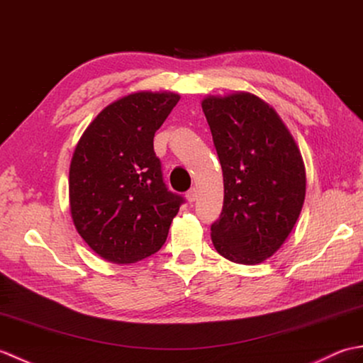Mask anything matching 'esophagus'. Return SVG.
<instances>
[{"mask_svg": "<svg viewBox=\"0 0 363 363\" xmlns=\"http://www.w3.org/2000/svg\"><path fill=\"white\" fill-rule=\"evenodd\" d=\"M186 198H187V201L189 203H194V201H196V198H198V194H196V189H190L187 194H186Z\"/></svg>", "mask_w": 363, "mask_h": 363, "instance_id": "obj_1", "label": "esophagus"}]
</instances>
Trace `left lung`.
Segmentation results:
<instances>
[{
    "instance_id": "obj_1",
    "label": "left lung",
    "mask_w": 363,
    "mask_h": 363,
    "mask_svg": "<svg viewBox=\"0 0 363 363\" xmlns=\"http://www.w3.org/2000/svg\"><path fill=\"white\" fill-rule=\"evenodd\" d=\"M201 106L225 182L213 246L235 264H260L281 248L303 209V157L279 115L256 95L207 96Z\"/></svg>"
}]
</instances>
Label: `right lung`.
Listing matches in <instances>:
<instances>
[{
	"label": "right lung",
	"mask_w": 363,
	"mask_h": 363,
	"mask_svg": "<svg viewBox=\"0 0 363 363\" xmlns=\"http://www.w3.org/2000/svg\"><path fill=\"white\" fill-rule=\"evenodd\" d=\"M173 91H137L96 115L70 164V211L79 235L113 264L157 252L184 198L169 191L154 134L179 101Z\"/></svg>",
	"instance_id": "right-lung-1"
}]
</instances>
